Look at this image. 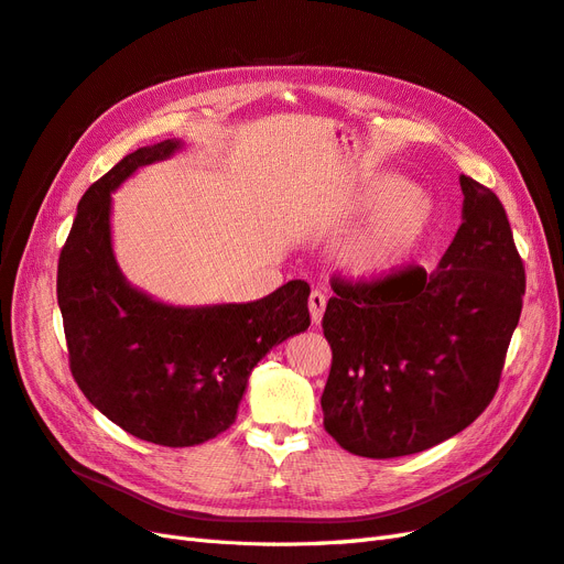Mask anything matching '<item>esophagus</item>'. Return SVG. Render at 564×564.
Returning a JSON list of instances; mask_svg holds the SVG:
<instances>
[{"label": "esophagus", "mask_w": 564, "mask_h": 564, "mask_svg": "<svg viewBox=\"0 0 564 564\" xmlns=\"http://www.w3.org/2000/svg\"><path fill=\"white\" fill-rule=\"evenodd\" d=\"M308 308H311V319H313V324H319L322 322V315H324V308H327V299H324V294L322 292H315L311 294V299H308Z\"/></svg>", "instance_id": "1"}]
</instances>
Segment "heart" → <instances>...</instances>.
I'll use <instances>...</instances> for the list:
<instances>
[{"label":"heart","mask_w":564,"mask_h":564,"mask_svg":"<svg viewBox=\"0 0 564 564\" xmlns=\"http://www.w3.org/2000/svg\"><path fill=\"white\" fill-rule=\"evenodd\" d=\"M388 207L340 247L338 263L357 282H381L414 253L431 226V202L398 176H386L367 195L365 209Z\"/></svg>","instance_id":"obj_1"}]
</instances>
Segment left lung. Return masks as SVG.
Masks as SVG:
<instances>
[{"label": "left lung", "mask_w": 564, "mask_h": 564, "mask_svg": "<svg viewBox=\"0 0 564 564\" xmlns=\"http://www.w3.org/2000/svg\"><path fill=\"white\" fill-rule=\"evenodd\" d=\"M458 183L460 226L433 272L409 265L371 284L332 282L322 412L350 454L431 449L468 429L499 388L524 265L499 197L468 176Z\"/></svg>", "instance_id": "left-lung-1"}]
</instances>
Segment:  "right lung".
I'll return each mask as SVG.
<instances>
[{"mask_svg":"<svg viewBox=\"0 0 564 564\" xmlns=\"http://www.w3.org/2000/svg\"><path fill=\"white\" fill-rule=\"evenodd\" d=\"M181 148L169 139L129 152L84 193L56 284L79 390L119 429L162 447H193L228 431L251 369L311 327L303 280L251 303L172 305L124 278L112 249V193Z\"/></svg>","mask_w":564,"mask_h":564,"instance_id":"add662e5","label":"right lung"}]
</instances>
